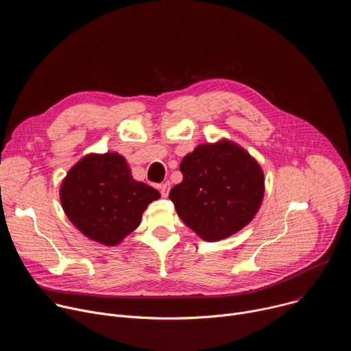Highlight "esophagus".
Returning a JSON list of instances; mask_svg holds the SVG:
<instances>
[{
    "label": "esophagus",
    "mask_w": 351,
    "mask_h": 351,
    "mask_svg": "<svg viewBox=\"0 0 351 351\" xmlns=\"http://www.w3.org/2000/svg\"><path fill=\"white\" fill-rule=\"evenodd\" d=\"M158 187H160L161 195H162V197H168V194H169V189H171V183H169V182H165V183L160 184Z\"/></svg>",
    "instance_id": "esophagus-1"
}]
</instances>
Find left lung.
<instances>
[{
	"label": "left lung",
	"instance_id": "1",
	"mask_svg": "<svg viewBox=\"0 0 351 351\" xmlns=\"http://www.w3.org/2000/svg\"><path fill=\"white\" fill-rule=\"evenodd\" d=\"M183 180L169 198L180 219L206 241L241 230L258 213L265 180L260 164L239 144L222 138L197 145L180 162Z\"/></svg>",
	"mask_w": 351,
	"mask_h": 351
}]
</instances>
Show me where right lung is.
<instances>
[{
	"label": "right lung",
	"instance_id": "obj_1",
	"mask_svg": "<svg viewBox=\"0 0 351 351\" xmlns=\"http://www.w3.org/2000/svg\"><path fill=\"white\" fill-rule=\"evenodd\" d=\"M160 197L158 190L133 179L118 153L83 157L60 189L68 219L86 237L104 245L119 244L140 225L148 204Z\"/></svg>",
	"mask_w": 351,
	"mask_h": 351
}]
</instances>
